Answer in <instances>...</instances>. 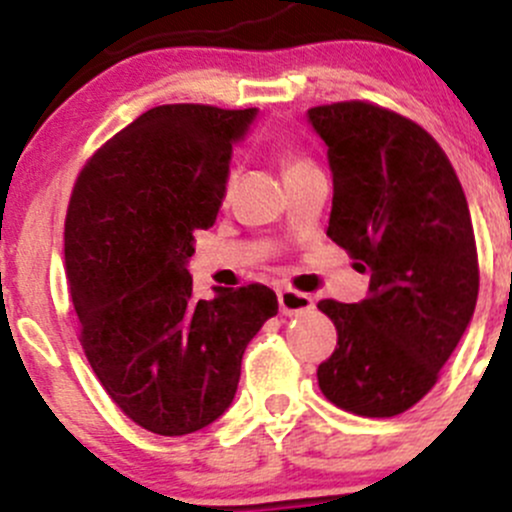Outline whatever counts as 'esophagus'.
<instances>
[{
    "label": "esophagus",
    "mask_w": 512,
    "mask_h": 512,
    "mask_svg": "<svg viewBox=\"0 0 512 512\" xmlns=\"http://www.w3.org/2000/svg\"><path fill=\"white\" fill-rule=\"evenodd\" d=\"M277 299H280V312L285 317H302V314H309L314 309V299L309 294L297 292V289H280Z\"/></svg>",
    "instance_id": "34e87169"
}]
</instances>
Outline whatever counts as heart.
Masks as SVG:
<instances>
[{
  "instance_id": "1",
  "label": "heart",
  "mask_w": 512,
  "mask_h": 512,
  "mask_svg": "<svg viewBox=\"0 0 512 512\" xmlns=\"http://www.w3.org/2000/svg\"><path fill=\"white\" fill-rule=\"evenodd\" d=\"M299 165H307V160H302V158H287V170L299 168Z\"/></svg>"
}]
</instances>
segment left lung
<instances>
[{"label":"left lung","instance_id":"1","mask_svg":"<svg viewBox=\"0 0 512 512\" xmlns=\"http://www.w3.org/2000/svg\"><path fill=\"white\" fill-rule=\"evenodd\" d=\"M327 146V235L369 272V297L317 304L337 327L322 394L356 416L418 404L471 324L478 255L451 160L421 126L366 101L307 111Z\"/></svg>","mask_w":512,"mask_h":512}]
</instances>
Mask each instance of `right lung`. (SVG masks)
<instances>
[{"label":"right lung","instance_id":"1","mask_svg":"<svg viewBox=\"0 0 512 512\" xmlns=\"http://www.w3.org/2000/svg\"><path fill=\"white\" fill-rule=\"evenodd\" d=\"M257 108L170 103L98 148L71 193L66 277L91 369L131 421L158 436L210 426L235 399L250 339L277 314L265 285L195 299V230L213 227L232 146Z\"/></svg>","mask_w":512,"mask_h":512}]
</instances>
